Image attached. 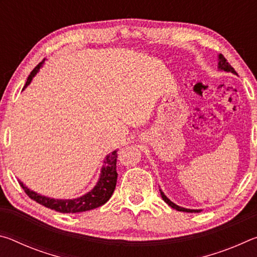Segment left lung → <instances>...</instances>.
Returning <instances> with one entry per match:
<instances>
[{
    "label": "left lung",
    "instance_id": "obj_1",
    "mask_svg": "<svg viewBox=\"0 0 257 257\" xmlns=\"http://www.w3.org/2000/svg\"><path fill=\"white\" fill-rule=\"evenodd\" d=\"M219 68L220 69H222V70H224V71H230V72H232V73H236L237 75V72L234 71V69L230 66V63L228 62L227 61V59L224 58V56L222 55V54H220L219 55ZM160 193H161V196H162V198H163V201L168 204V205H170L172 208H176L177 211H182V212H188V213H195V212H201V210H189V208H184V207H180V206H178V205H176L175 203H172L170 199H169L167 196H165V195L163 194V191L160 189Z\"/></svg>",
    "mask_w": 257,
    "mask_h": 257
}]
</instances>
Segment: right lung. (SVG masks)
Here are the masks:
<instances>
[{
    "instance_id": "obj_1",
    "label": "right lung",
    "mask_w": 257,
    "mask_h": 257,
    "mask_svg": "<svg viewBox=\"0 0 257 257\" xmlns=\"http://www.w3.org/2000/svg\"><path fill=\"white\" fill-rule=\"evenodd\" d=\"M42 63H38L36 67L34 68V70L30 72L28 76V79L26 81V85L24 88H26L29 85V82L32 81L33 77L36 75L38 69L41 68ZM116 151H113L111 154L106 156L105 161H104V165L102 169V175L97 185L94 187L92 191H89L88 194L84 195L79 198L76 199H53L45 196H41L35 193L33 190H29L27 187L24 186L23 182L19 181L20 186L23 187L25 193L28 195L29 198H32L33 201L37 202L41 205L49 207L51 210H54L56 212L61 213H78V212H85L93 210L102 206L103 204H105L110 197L112 196L113 191L115 189L116 185V178H118V173H116Z\"/></svg>"
}]
</instances>
